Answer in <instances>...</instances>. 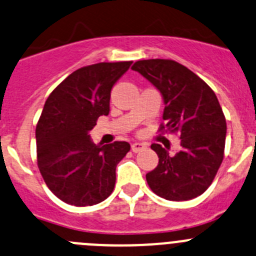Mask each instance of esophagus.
Wrapping results in <instances>:
<instances>
[{"mask_svg":"<svg viewBox=\"0 0 256 256\" xmlns=\"http://www.w3.org/2000/svg\"><path fill=\"white\" fill-rule=\"evenodd\" d=\"M144 148H146L144 144H142V143H133V144H132V150L134 153L140 152V150H143Z\"/></svg>","mask_w":256,"mask_h":256,"instance_id":"1","label":"esophagus"}]
</instances>
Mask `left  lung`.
Returning a JSON list of instances; mask_svg holds the SVG:
<instances>
[{
    "mask_svg": "<svg viewBox=\"0 0 256 256\" xmlns=\"http://www.w3.org/2000/svg\"><path fill=\"white\" fill-rule=\"evenodd\" d=\"M133 70L160 92L164 100L158 132L178 133L182 150L170 154L152 144L158 166L146 174L150 188L170 201H187L210 187L224 160L226 119L214 90L194 72L170 59L136 62Z\"/></svg>",
    "mask_w": 256,
    "mask_h": 256,
    "instance_id": "1",
    "label": "left lung"
}]
</instances>
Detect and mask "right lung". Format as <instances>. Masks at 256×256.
Listing matches in <instances>:
<instances>
[{"mask_svg":"<svg viewBox=\"0 0 256 256\" xmlns=\"http://www.w3.org/2000/svg\"><path fill=\"white\" fill-rule=\"evenodd\" d=\"M132 62H98L80 68L46 99L36 126L40 174L58 198L84 208L110 196L116 164L130 152L128 142L94 144L89 130L109 114L110 92Z\"/></svg>","mask_w":256,"mask_h":256,"instance_id":"right-lung-1","label":"right lung"}]
</instances>
